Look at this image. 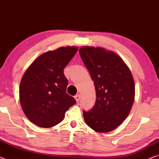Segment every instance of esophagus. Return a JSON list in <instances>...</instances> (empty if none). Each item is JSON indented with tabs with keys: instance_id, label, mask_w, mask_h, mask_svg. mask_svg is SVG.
<instances>
[{
	"instance_id": "34e87169",
	"label": "esophagus",
	"mask_w": 159,
	"mask_h": 159,
	"mask_svg": "<svg viewBox=\"0 0 159 159\" xmlns=\"http://www.w3.org/2000/svg\"><path fill=\"white\" fill-rule=\"evenodd\" d=\"M74 98H75V99H76V102H79V100H80V95H75Z\"/></svg>"
}]
</instances>
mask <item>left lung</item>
<instances>
[{"label": "left lung", "mask_w": 159, "mask_h": 159, "mask_svg": "<svg viewBox=\"0 0 159 159\" xmlns=\"http://www.w3.org/2000/svg\"><path fill=\"white\" fill-rule=\"evenodd\" d=\"M79 53L94 81L95 106L83 111L85 123L98 133L118 128L130 113L134 100V82L129 67L116 53L100 47L83 46Z\"/></svg>", "instance_id": "8db88e82"}]
</instances>
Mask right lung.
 Masks as SVG:
<instances>
[{"label": "right lung", "mask_w": 159, "mask_h": 159, "mask_svg": "<svg viewBox=\"0 0 159 159\" xmlns=\"http://www.w3.org/2000/svg\"><path fill=\"white\" fill-rule=\"evenodd\" d=\"M76 46L61 47L38 57L24 74L20 101L26 116L41 128L53 127L76 101L66 93L64 69L75 55Z\"/></svg>", "instance_id": "obj_1"}]
</instances>
